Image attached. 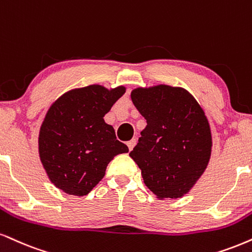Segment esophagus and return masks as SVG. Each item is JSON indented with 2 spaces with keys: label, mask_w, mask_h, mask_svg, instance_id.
<instances>
[{
  "label": "esophagus",
  "mask_w": 252,
  "mask_h": 252,
  "mask_svg": "<svg viewBox=\"0 0 252 252\" xmlns=\"http://www.w3.org/2000/svg\"><path fill=\"white\" fill-rule=\"evenodd\" d=\"M135 144H136V138H132V139H130V141L126 142V145H128L129 150H132V148L135 147Z\"/></svg>",
  "instance_id": "esophagus-1"
}]
</instances>
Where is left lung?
Here are the masks:
<instances>
[{
    "label": "left lung",
    "instance_id": "8db88e82",
    "mask_svg": "<svg viewBox=\"0 0 252 252\" xmlns=\"http://www.w3.org/2000/svg\"><path fill=\"white\" fill-rule=\"evenodd\" d=\"M135 107L147 120L129 156L158 198H178L201 177L211 155L210 126L192 95L182 88L132 90Z\"/></svg>",
    "mask_w": 252,
    "mask_h": 252
}]
</instances>
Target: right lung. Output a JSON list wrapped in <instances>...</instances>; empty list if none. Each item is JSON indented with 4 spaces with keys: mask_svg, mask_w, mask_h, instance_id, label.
<instances>
[{
    "mask_svg": "<svg viewBox=\"0 0 252 252\" xmlns=\"http://www.w3.org/2000/svg\"><path fill=\"white\" fill-rule=\"evenodd\" d=\"M124 93V87L108 90L94 84L65 93L48 110L39 130V158L59 189L88 195L104 177L109 162L128 153L103 120Z\"/></svg>",
    "mask_w": 252,
    "mask_h": 252,
    "instance_id": "right-lung-1",
    "label": "right lung"
}]
</instances>
